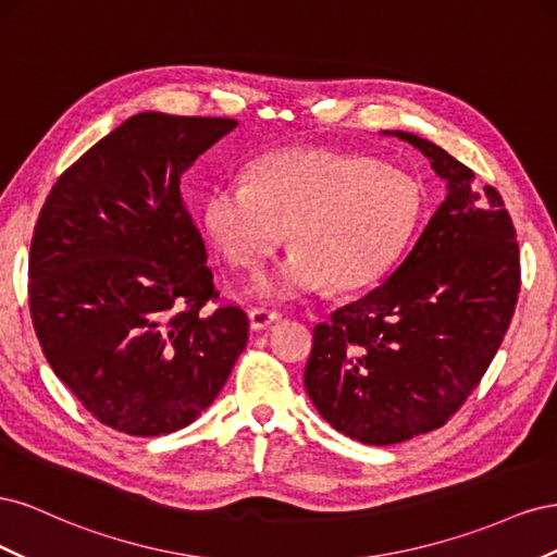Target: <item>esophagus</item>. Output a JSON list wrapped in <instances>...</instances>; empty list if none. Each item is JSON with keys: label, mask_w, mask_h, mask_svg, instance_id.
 Instances as JSON below:
<instances>
[{"label": "esophagus", "mask_w": 557, "mask_h": 557, "mask_svg": "<svg viewBox=\"0 0 557 557\" xmlns=\"http://www.w3.org/2000/svg\"><path fill=\"white\" fill-rule=\"evenodd\" d=\"M281 320V313L278 311H269V309H250L248 311V323H250V330H264L269 325H274Z\"/></svg>", "instance_id": "esophagus-1"}]
</instances>
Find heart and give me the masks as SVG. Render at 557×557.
Here are the masks:
<instances>
[{
	"mask_svg": "<svg viewBox=\"0 0 557 557\" xmlns=\"http://www.w3.org/2000/svg\"><path fill=\"white\" fill-rule=\"evenodd\" d=\"M423 193L374 158L288 148L260 158L248 183L225 181L205 201V223L225 258L256 272L283 244L290 256L256 281L264 299H295L330 281L356 290L387 272L413 237Z\"/></svg>",
	"mask_w": 557,
	"mask_h": 557,
	"instance_id": "b5f03b06",
	"label": "heart"
}]
</instances>
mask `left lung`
Segmentation results:
<instances>
[{
	"mask_svg": "<svg viewBox=\"0 0 557 557\" xmlns=\"http://www.w3.org/2000/svg\"><path fill=\"white\" fill-rule=\"evenodd\" d=\"M448 195L395 272L313 330L305 387L350 440L391 446L442 428L474 393L509 330L520 252L493 185L411 132Z\"/></svg>",
	"mask_w": 557,
	"mask_h": 557,
	"instance_id": "obj_1",
	"label": "left lung"
}]
</instances>
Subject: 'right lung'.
<instances>
[{
    "label": "right lung",
    "mask_w": 557,
    "mask_h": 557,
    "mask_svg": "<svg viewBox=\"0 0 557 557\" xmlns=\"http://www.w3.org/2000/svg\"><path fill=\"white\" fill-rule=\"evenodd\" d=\"M234 117L146 111L50 188L29 248V313L48 364L99 423L176 432L223 391L248 318L218 299L181 176Z\"/></svg>",
    "instance_id": "right-lung-1"
}]
</instances>
